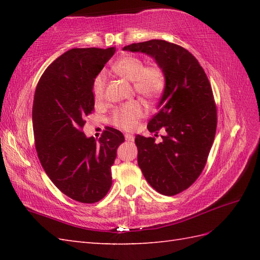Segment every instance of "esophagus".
<instances>
[{
  "instance_id": "34e87169",
  "label": "esophagus",
  "mask_w": 260,
  "mask_h": 260,
  "mask_svg": "<svg viewBox=\"0 0 260 260\" xmlns=\"http://www.w3.org/2000/svg\"><path fill=\"white\" fill-rule=\"evenodd\" d=\"M125 140L127 142H134V136L131 134H125Z\"/></svg>"
}]
</instances>
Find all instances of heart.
Segmentation results:
<instances>
[{"label":"heart","mask_w":260,"mask_h":260,"mask_svg":"<svg viewBox=\"0 0 260 260\" xmlns=\"http://www.w3.org/2000/svg\"><path fill=\"white\" fill-rule=\"evenodd\" d=\"M113 70L126 80L133 82L134 90L139 95L153 99L156 98L164 89L165 78L163 71L156 66L144 67V62L140 58L127 56L117 60L113 66ZM106 75L99 74L93 81V95L97 99L104 96ZM144 115V108L137 102H129L117 108L113 114V124L124 131H131L139 123Z\"/></svg>","instance_id":"b5f03b06"}]
</instances>
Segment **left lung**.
Segmentation results:
<instances>
[{"label":"left lung","mask_w":260,"mask_h":260,"mask_svg":"<svg viewBox=\"0 0 260 260\" xmlns=\"http://www.w3.org/2000/svg\"><path fill=\"white\" fill-rule=\"evenodd\" d=\"M125 51L155 60L165 86L157 113L148 121L151 133L162 129L161 143L137 135V163L150 185L175 196L192 185L206 165L217 129V108L208 77L186 49L164 40L132 43Z\"/></svg>","instance_id":"8db88e82"}]
</instances>
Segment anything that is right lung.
Listing matches in <instances>:
<instances>
[{
	"instance_id": "add662e5",
	"label": "right lung",
	"mask_w": 260,
	"mask_h": 260,
	"mask_svg": "<svg viewBox=\"0 0 260 260\" xmlns=\"http://www.w3.org/2000/svg\"><path fill=\"white\" fill-rule=\"evenodd\" d=\"M107 49L76 48L49 66L38 82L32 108L36 148L43 170L63 194L95 203L112 186V165L125 141L106 127L97 142L81 132L95 106V78L114 56Z\"/></svg>"
}]
</instances>
